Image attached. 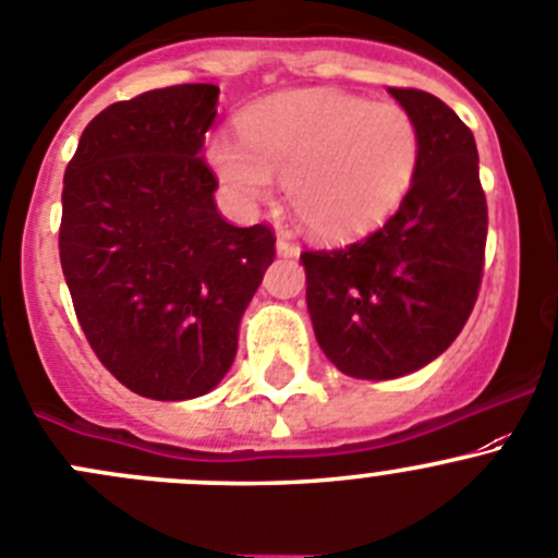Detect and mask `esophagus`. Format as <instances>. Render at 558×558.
<instances>
[{
  "mask_svg": "<svg viewBox=\"0 0 558 558\" xmlns=\"http://www.w3.org/2000/svg\"><path fill=\"white\" fill-rule=\"evenodd\" d=\"M275 251H278V256H283V258L300 256V245L289 242L286 236H278V242H275Z\"/></svg>",
  "mask_w": 558,
  "mask_h": 558,
  "instance_id": "esophagus-1",
  "label": "esophagus"
}]
</instances>
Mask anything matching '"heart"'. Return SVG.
<instances>
[{"instance_id": "heart-1", "label": "heart", "mask_w": 558, "mask_h": 558, "mask_svg": "<svg viewBox=\"0 0 558 558\" xmlns=\"http://www.w3.org/2000/svg\"><path fill=\"white\" fill-rule=\"evenodd\" d=\"M236 128L240 142H207L215 177L245 207L269 202L275 180H283L291 213L324 242L378 229L411 191L423 158L409 108L324 86L256 100Z\"/></svg>"}]
</instances>
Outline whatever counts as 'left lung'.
I'll return each instance as SVG.
<instances>
[{"mask_svg":"<svg viewBox=\"0 0 558 558\" xmlns=\"http://www.w3.org/2000/svg\"><path fill=\"white\" fill-rule=\"evenodd\" d=\"M423 135L414 185L365 240L305 251L307 313L327 360L354 378H398L461 335L483 280L488 204L474 135L423 89H389Z\"/></svg>","mask_w":558,"mask_h":558,"instance_id":"8db88e82","label":"left lung"}]
</instances>
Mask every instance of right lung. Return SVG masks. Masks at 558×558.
I'll list each match as a JSON object with an SVG mask.
<instances>
[{"instance_id":"obj_1","label":"right lung","mask_w":558,"mask_h":558,"mask_svg":"<svg viewBox=\"0 0 558 558\" xmlns=\"http://www.w3.org/2000/svg\"><path fill=\"white\" fill-rule=\"evenodd\" d=\"M215 84L144 92L97 113L64 169L59 258L75 316L117 381L153 400L218 387L275 258L269 226L215 207L204 135Z\"/></svg>"}]
</instances>
